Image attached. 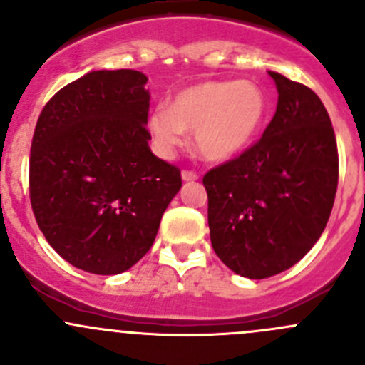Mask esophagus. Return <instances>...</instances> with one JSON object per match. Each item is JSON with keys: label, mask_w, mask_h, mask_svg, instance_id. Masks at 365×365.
I'll list each match as a JSON object with an SVG mask.
<instances>
[{"label": "esophagus", "mask_w": 365, "mask_h": 365, "mask_svg": "<svg viewBox=\"0 0 365 365\" xmlns=\"http://www.w3.org/2000/svg\"><path fill=\"white\" fill-rule=\"evenodd\" d=\"M182 178H183V182H194V180L200 178V175H197L196 171H190V169H183Z\"/></svg>", "instance_id": "34e87169"}]
</instances>
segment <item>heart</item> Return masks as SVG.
<instances>
[{"mask_svg":"<svg viewBox=\"0 0 365 365\" xmlns=\"http://www.w3.org/2000/svg\"><path fill=\"white\" fill-rule=\"evenodd\" d=\"M268 113L264 91L251 81H206L183 88L169 108L150 114L148 128L162 155H169L194 130V141L208 160H230L244 153L259 134Z\"/></svg>","mask_w":365,"mask_h":365,"instance_id":"obj_1","label":"heart"}]
</instances>
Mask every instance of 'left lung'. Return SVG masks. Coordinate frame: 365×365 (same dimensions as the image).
Returning <instances> with one entry per match:
<instances>
[{"label":"left lung","instance_id":"left-lung-1","mask_svg":"<svg viewBox=\"0 0 365 365\" xmlns=\"http://www.w3.org/2000/svg\"><path fill=\"white\" fill-rule=\"evenodd\" d=\"M279 101L263 135L203 176L210 240L242 277L267 279L298 263L329 222L339 180L336 134L311 88L270 72Z\"/></svg>","mask_w":365,"mask_h":365}]
</instances>
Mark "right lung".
Returning a JSON list of instances; mask_svg holds the SVG:
<instances>
[{"label":"right lung","instance_id":"obj_1","mask_svg":"<svg viewBox=\"0 0 365 365\" xmlns=\"http://www.w3.org/2000/svg\"><path fill=\"white\" fill-rule=\"evenodd\" d=\"M148 77L93 70L61 88L36 121L29 200L46 240L84 272L134 267L182 187L180 169L150 150Z\"/></svg>","mask_w":365,"mask_h":365}]
</instances>
